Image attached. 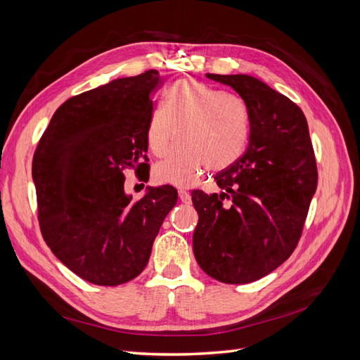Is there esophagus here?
I'll return each mask as SVG.
<instances>
[{
	"label": "esophagus",
	"mask_w": 360,
	"mask_h": 360,
	"mask_svg": "<svg viewBox=\"0 0 360 360\" xmlns=\"http://www.w3.org/2000/svg\"><path fill=\"white\" fill-rule=\"evenodd\" d=\"M179 198H180V201L181 202H184V204H191V193L189 192H186V191H183V189H180L179 191Z\"/></svg>",
	"instance_id": "obj_1"
}]
</instances>
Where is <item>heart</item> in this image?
<instances>
[{"instance_id": "1", "label": "heart", "mask_w": 360, "mask_h": 360, "mask_svg": "<svg viewBox=\"0 0 360 360\" xmlns=\"http://www.w3.org/2000/svg\"><path fill=\"white\" fill-rule=\"evenodd\" d=\"M155 168L160 183L188 188L209 168L222 171L243 156L250 138L248 108L237 97L192 79H181L167 93L165 103L148 115L146 139L151 153L165 158Z\"/></svg>"}]
</instances>
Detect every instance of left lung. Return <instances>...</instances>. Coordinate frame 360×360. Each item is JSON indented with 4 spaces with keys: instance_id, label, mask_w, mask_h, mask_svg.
Returning <instances> with one entry per match:
<instances>
[{
    "instance_id": "left-lung-1",
    "label": "left lung",
    "mask_w": 360,
    "mask_h": 360,
    "mask_svg": "<svg viewBox=\"0 0 360 360\" xmlns=\"http://www.w3.org/2000/svg\"><path fill=\"white\" fill-rule=\"evenodd\" d=\"M207 78L242 97L250 138L245 155L216 174L221 193L192 192L198 212L193 254L213 279L248 284L274 271L296 249L317 189V162L307 118L287 96L248 75Z\"/></svg>"
}]
</instances>
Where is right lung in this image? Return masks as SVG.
Wrapping results in <instances>:
<instances>
[{"label": "right lung", "mask_w": 360, "mask_h": 360, "mask_svg": "<svg viewBox=\"0 0 360 360\" xmlns=\"http://www.w3.org/2000/svg\"><path fill=\"white\" fill-rule=\"evenodd\" d=\"M162 84L158 70L115 79L64 102L32 156L39 225L61 263L96 285L132 281L148 263L177 191L151 188L136 201L124 171L147 168L146 129Z\"/></svg>", "instance_id": "add662e5"}]
</instances>
